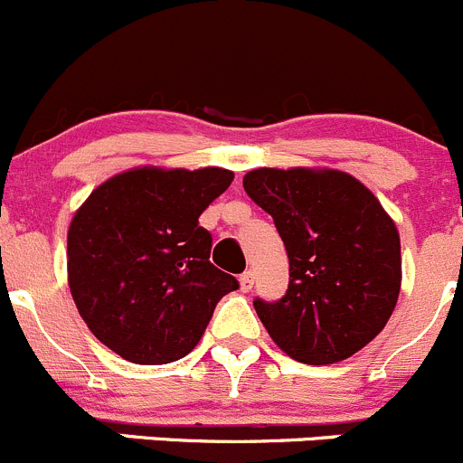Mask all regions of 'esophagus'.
Listing matches in <instances>:
<instances>
[{"label": "esophagus", "mask_w": 463, "mask_h": 463, "mask_svg": "<svg viewBox=\"0 0 463 463\" xmlns=\"http://www.w3.org/2000/svg\"><path fill=\"white\" fill-rule=\"evenodd\" d=\"M253 288V271H244L240 276V290L241 292H249Z\"/></svg>", "instance_id": "obj_1"}]
</instances>
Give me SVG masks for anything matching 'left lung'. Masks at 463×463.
<instances>
[{"label": "left lung", "instance_id": "1", "mask_svg": "<svg viewBox=\"0 0 463 463\" xmlns=\"http://www.w3.org/2000/svg\"><path fill=\"white\" fill-rule=\"evenodd\" d=\"M244 192L271 214L290 260L283 299H256L267 334L308 365L338 363L379 335L402 283L400 235L382 203L334 168H256Z\"/></svg>", "mask_w": 463, "mask_h": 463}]
</instances>
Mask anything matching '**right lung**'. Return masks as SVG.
Here are the masks:
<instances>
[{"label": "right lung", "mask_w": 463, "mask_h": 463, "mask_svg": "<svg viewBox=\"0 0 463 463\" xmlns=\"http://www.w3.org/2000/svg\"><path fill=\"white\" fill-rule=\"evenodd\" d=\"M217 166H139L102 183L68 228V285L102 345L139 365L187 356L235 276L198 217L232 183Z\"/></svg>", "instance_id": "right-lung-1"}]
</instances>
